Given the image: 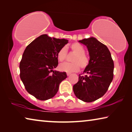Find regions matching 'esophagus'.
<instances>
[{"label": "esophagus", "instance_id": "34e87169", "mask_svg": "<svg viewBox=\"0 0 132 132\" xmlns=\"http://www.w3.org/2000/svg\"><path fill=\"white\" fill-rule=\"evenodd\" d=\"M71 75V73H67V76H69Z\"/></svg>", "mask_w": 132, "mask_h": 132}]
</instances>
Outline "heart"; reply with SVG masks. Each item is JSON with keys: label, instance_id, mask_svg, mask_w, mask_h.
<instances>
[{"label": "heart", "instance_id": "b5f03b06", "mask_svg": "<svg viewBox=\"0 0 132 132\" xmlns=\"http://www.w3.org/2000/svg\"><path fill=\"white\" fill-rule=\"evenodd\" d=\"M70 48L73 52L76 53L72 58V63H62L59 66L60 70L66 71L68 73L75 72L79 70L80 67L85 69L89 64V58L85 54V49L82 45L77 42L71 44ZM67 55V49L66 47H62L57 53V58L61 62H63L66 59Z\"/></svg>", "mask_w": 132, "mask_h": 132}]
</instances>
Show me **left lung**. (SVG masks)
I'll list each match as a JSON object with an SVG mask.
<instances>
[{
	"mask_svg": "<svg viewBox=\"0 0 132 132\" xmlns=\"http://www.w3.org/2000/svg\"><path fill=\"white\" fill-rule=\"evenodd\" d=\"M88 49L90 60L83 74L79 75V81L73 86L76 97L91 102L102 97L108 90L113 77L114 64L106 45L94 37L79 41Z\"/></svg>",
	"mask_w": 132,
	"mask_h": 132,
	"instance_id": "8db88e82",
	"label": "left lung"
}]
</instances>
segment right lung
I'll return each instance as SVG.
<instances>
[{
	"mask_svg": "<svg viewBox=\"0 0 132 132\" xmlns=\"http://www.w3.org/2000/svg\"><path fill=\"white\" fill-rule=\"evenodd\" d=\"M68 43V39L43 34L26 47L20 63V76L27 92L37 99L44 101L54 97L67 77L66 72L53 69L58 64L57 52Z\"/></svg>",
	"mask_w": 132,
	"mask_h": 132,
	"instance_id": "add662e5",
	"label": "right lung"
}]
</instances>
